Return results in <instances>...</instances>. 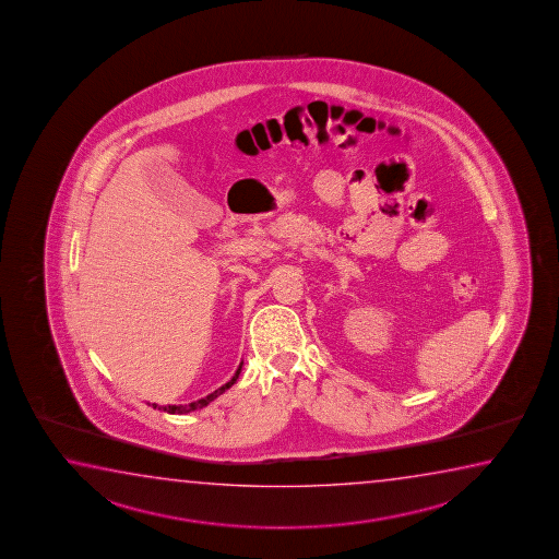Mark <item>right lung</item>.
Returning <instances> with one entry per match:
<instances>
[{
  "instance_id": "obj_1",
  "label": "right lung",
  "mask_w": 559,
  "mask_h": 559,
  "mask_svg": "<svg viewBox=\"0 0 559 559\" xmlns=\"http://www.w3.org/2000/svg\"><path fill=\"white\" fill-rule=\"evenodd\" d=\"M241 364H243V361H241ZM241 364L240 368H238L236 373H234V378L230 379L228 383H224L223 386H218L215 393H211V395L203 396V399H199L195 403L189 404H168V406H158V404L153 403V408H158V411H164V413L168 414H186L191 413V411H198V408H203V406H206L211 401H215L216 396L223 395L226 389H230V386L236 383V379L240 378Z\"/></svg>"
}]
</instances>
